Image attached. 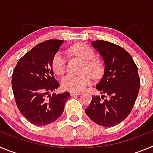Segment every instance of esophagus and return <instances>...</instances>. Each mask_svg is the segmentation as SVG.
Returning a JSON list of instances; mask_svg holds the SVG:
<instances>
[{
  "label": "esophagus",
  "mask_w": 153,
  "mask_h": 153,
  "mask_svg": "<svg viewBox=\"0 0 153 153\" xmlns=\"http://www.w3.org/2000/svg\"><path fill=\"white\" fill-rule=\"evenodd\" d=\"M81 93H78V92H70V95L75 96V95H80Z\"/></svg>",
  "instance_id": "esophagus-1"
}]
</instances>
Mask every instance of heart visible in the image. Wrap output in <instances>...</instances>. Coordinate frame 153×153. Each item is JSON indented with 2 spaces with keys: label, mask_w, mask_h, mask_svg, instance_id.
<instances>
[{
  "label": "heart",
  "mask_w": 153,
  "mask_h": 153,
  "mask_svg": "<svg viewBox=\"0 0 153 153\" xmlns=\"http://www.w3.org/2000/svg\"><path fill=\"white\" fill-rule=\"evenodd\" d=\"M72 54L80 58L85 64L82 69L84 74L79 76L67 75L61 81L62 88L71 92H81L91 83V76L99 78L103 73V65L101 60L96 58V53L90 46L85 44H77L69 49ZM53 72L57 76H63L67 70V60L60 52L56 53L51 63Z\"/></svg>",
  "instance_id": "heart-1"
}]
</instances>
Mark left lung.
I'll return each mask as SVG.
<instances>
[{"instance_id":"8db88e82","label":"left lung","mask_w":153,"mask_h":153,"mask_svg":"<svg viewBox=\"0 0 153 153\" xmlns=\"http://www.w3.org/2000/svg\"><path fill=\"white\" fill-rule=\"evenodd\" d=\"M105 63L104 74L96 86L102 97L92 96L86 115L95 123L112 127L123 121L134 106L140 87L134 60L120 46L105 41L92 42Z\"/></svg>"}]
</instances>
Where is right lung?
Listing matches in <instances>:
<instances>
[{
  "label": "right lung",
  "mask_w": 153,
  "mask_h": 153,
  "mask_svg": "<svg viewBox=\"0 0 153 153\" xmlns=\"http://www.w3.org/2000/svg\"><path fill=\"white\" fill-rule=\"evenodd\" d=\"M48 40L33 47L19 60L12 74V90L19 111L30 123L46 126L62 115L69 92L53 93L60 84L53 77L52 59L63 44Z\"/></svg>",
  "instance_id": "add662e5"
}]
</instances>
